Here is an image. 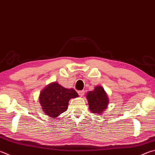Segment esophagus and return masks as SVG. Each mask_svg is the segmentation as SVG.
<instances>
[{"mask_svg":"<svg viewBox=\"0 0 155 155\" xmlns=\"http://www.w3.org/2000/svg\"><path fill=\"white\" fill-rule=\"evenodd\" d=\"M78 95H79L81 97H82L83 96L84 94H85V91H83V90H82V91H78Z\"/></svg>","mask_w":155,"mask_h":155,"instance_id":"obj_1","label":"esophagus"}]
</instances>
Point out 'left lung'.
Wrapping results in <instances>:
<instances>
[{
  "mask_svg": "<svg viewBox=\"0 0 155 155\" xmlns=\"http://www.w3.org/2000/svg\"><path fill=\"white\" fill-rule=\"evenodd\" d=\"M90 111L93 113L100 114L107 108L108 104V97L103 87L97 86L94 91L87 94Z\"/></svg>",
  "mask_w": 155,
  "mask_h": 155,
  "instance_id": "left-lung-1",
  "label": "left lung"
}]
</instances>
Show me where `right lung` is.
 Masks as SVG:
<instances>
[{"instance_id":"1","label":"right lung","mask_w":155,"mask_h":155,"mask_svg":"<svg viewBox=\"0 0 155 155\" xmlns=\"http://www.w3.org/2000/svg\"><path fill=\"white\" fill-rule=\"evenodd\" d=\"M78 96L73 89H66L57 83H53L41 92L39 102L45 113L53 118L66 111L70 99Z\"/></svg>"}]
</instances>
